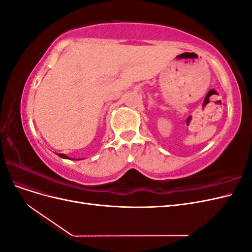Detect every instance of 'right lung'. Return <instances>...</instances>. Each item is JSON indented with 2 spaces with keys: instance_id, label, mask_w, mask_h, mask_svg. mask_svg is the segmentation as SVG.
Returning <instances> with one entry per match:
<instances>
[{
  "instance_id": "right-lung-1",
  "label": "right lung",
  "mask_w": 252,
  "mask_h": 252,
  "mask_svg": "<svg viewBox=\"0 0 252 252\" xmlns=\"http://www.w3.org/2000/svg\"><path fill=\"white\" fill-rule=\"evenodd\" d=\"M59 157H61V158H68L66 155H64V154H59Z\"/></svg>"
}]
</instances>
